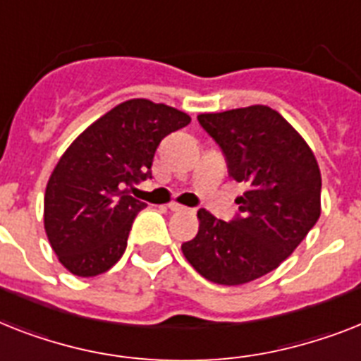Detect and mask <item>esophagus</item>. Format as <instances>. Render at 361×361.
<instances>
[{"label":"esophagus","mask_w":361,"mask_h":361,"mask_svg":"<svg viewBox=\"0 0 361 361\" xmlns=\"http://www.w3.org/2000/svg\"><path fill=\"white\" fill-rule=\"evenodd\" d=\"M169 209L174 211V213H187V211H190L189 207L181 206V204H178V202H171V204H169Z\"/></svg>","instance_id":"34e87169"}]
</instances>
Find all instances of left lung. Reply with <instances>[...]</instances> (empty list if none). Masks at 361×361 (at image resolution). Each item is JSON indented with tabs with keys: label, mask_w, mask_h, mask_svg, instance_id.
<instances>
[{
	"label": "left lung",
	"mask_w": 361,
	"mask_h": 361,
	"mask_svg": "<svg viewBox=\"0 0 361 361\" xmlns=\"http://www.w3.org/2000/svg\"><path fill=\"white\" fill-rule=\"evenodd\" d=\"M198 122L221 146L228 172L247 190L231 222L198 211V233L181 245L196 272L241 286L274 271L321 216V171L306 140L267 105L202 113Z\"/></svg>",
	"instance_id": "obj_1"
}]
</instances>
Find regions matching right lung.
<instances>
[{
  "instance_id": "right-lung-1",
  "label": "right lung",
  "mask_w": 361,
  "mask_h": 361,
  "mask_svg": "<svg viewBox=\"0 0 361 361\" xmlns=\"http://www.w3.org/2000/svg\"><path fill=\"white\" fill-rule=\"evenodd\" d=\"M189 122V114L165 104L128 99L66 148L44 195V230L66 271L98 276L122 257L133 219L146 207L128 187L152 178L161 140Z\"/></svg>"
}]
</instances>
